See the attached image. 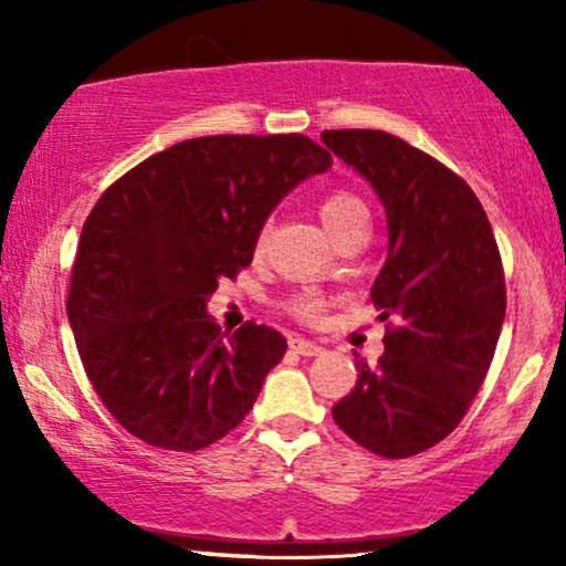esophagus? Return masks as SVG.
<instances>
[{
  "instance_id": "34e87169",
  "label": "esophagus",
  "mask_w": 566,
  "mask_h": 566,
  "mask_svg": "<svg viewBox=\"0 0 566 566\" xmlns=\"http://www.w3.org/2000/svg\"><path fill=\"white\" fill-rule=\"evenodd\" d=\"M290 348L295 350V354H301V356H319V354H322L319 343L305 340V337H301V335L290 337Z\"/></svg>"
}]
</instances>
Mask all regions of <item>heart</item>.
I'll list each match as a JSON object with an SVG mask.
<instances>
[{
  "label": "heart",
  "instance_id": "b5f03b06",
  "mask_svg": "<svg viewBox=\"0 0 566 566\" xmlns=\"http://www.w3.org/2000/svg\"><path fill=\"white\" fill-rule=\"evenodd\" d=\"M319 218H322L324 229L329 231V237L335 239L337 233L348 231L350 226L367 223L369 212H367L365 201L356 197V193L333 191L319 201ZM292 308H295V314L305 316V319H316V316L322 314V301L316 295H303V297H297Z\"/></svg>",
  "mask_w": 566,
  "mask_h": 566
}]
</instances>
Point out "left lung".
Returning <instances> with one entry per match:
<instances>
[{
	"mask_svg": "<svg viewBox=\"0 0 566 566\" xmlns=\"http://www.w3.org/2000/svg\"><path fill=\"white\" fill-rule=\"evenodd\" d=\"M322 143L378 193L388 258L373 303L391 319L386 354L356 356L335 423L380 458H409L450 437L486 378L505 319V279L482 201L463 178L380 129H324Z\"/></svg>",
	"mask_w": 566,
	"mask_h": 566,
	"instance_id": "left-lung-1",
	"label": "left lung"
}]
</instances>
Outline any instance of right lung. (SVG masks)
<instances>
[{
    "label": "right lung",
    "mask_w": 566,
    "mask_h": 566,
    "mask_svg": "<svg viewBox=\"0 0 566 566\" xmlns=\"http://www.w3.org/2000/svg\"><path fill=\"white\" fill-rule=\"evenodd\" d=\"M333 157L303 135H212L154 154L97 199L66 314L108 412L151 447L193 452L247 418L287 340L220 333L207 301L250 265L265 220Z\"/></svg>",
    "instance_id": "obj_1"
}]
</instances>
